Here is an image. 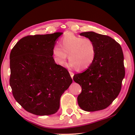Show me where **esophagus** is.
Masks as SVG:
<instances>
[{
	"mask_svg": "<svg viewBox=\"0 0 135 135\" xmlns=\"http://www.w3.org/2000/svg\"><path fill=\"white\" fill-rule=\"evenodd\" d=\"M69 73H70V76L71 77V78L73 79V76H74V73H73L71 71H69Z\"/></svg>",
	"mask_w": 135,
	"mask_h": 135,
	"instance_id": "34e87169",
	"label": "esophagus"
}]
</instances>
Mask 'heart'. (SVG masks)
Listing matches in <instances>:
<instances>
[{"mask_svg":"<svg viewBox=\"0 0 135 135\" xmlns=\"http://www.w3.org/2000/svg\"><path fill=\"white\" fill-rule=\"evenodd\" d=\"M59 45L54 46L52 51L55 60L59 65L65 64L67 55L70 65L77 71L87 69L95 60L96 46L89 38L67 33L61 38Z\"/></svg>","mask_w":135,"mask_h":135,"instance_id":"1","label":"heart"}]
</instances>
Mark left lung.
I'll return each mask as SVG.
<instances>
[{
  "instance_id": "1",
  "label": "left lung",
  "mask_w": 135,
  "mask_h": 135,
  "mask_svg": "<svg viewBox=\"0 0 135 135\" xmlns=\"http://www.w3.org/2000/svg\"><path fill=\"white\" fill-rule=\"evenodd\" d=\"M80 35L94 42L97 55L95 61L88 69L73 77L74 81L81 87L77 102L84 111L102 110L113 102L122 89L125 76L122 47L108 36L93 31L84 32Z\"/></svg>"
}]
</instances>
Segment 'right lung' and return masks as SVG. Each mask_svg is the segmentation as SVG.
<instances>
[{
  "instance_id": "1",
  "label": "right lung",
  "mask_w": 135,
  "mask_h": 135,
  "mask_svg": "<svg viewBox=\"0 0 135 135\" xmlns=\"http://www.w3.org/2000/svg\"><path fill=\"white\" fill-rule=\"evenodd\" d=\"M62 33L27 36L11 50L9 84L13 97L27 111L37 115L56 113L72 79L53 58L56 40Z\"/></svg>"
}]
</instances>
